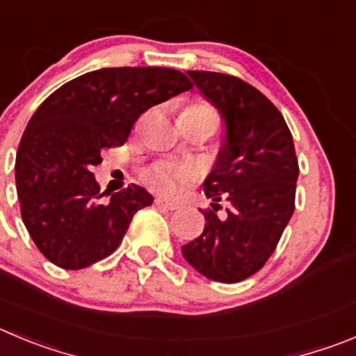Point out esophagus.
<instances>
[{"label": "esophagus", "instance_id": "1", "mask_svg": "<svg viewBox=\"0 0 356 356\" xmlns=\"http://www.w3.org/2000/svg\"><path fill=\"white\" fill-rule=\"evenodd\" d=\"M155 204L159 208H164V210H169V211H175V210H178V208H180V204H178V203H172V201H165V200H162V197H156Z\"/></svg>", "mask_w": 356, "mask_h": 356}]
</instances>
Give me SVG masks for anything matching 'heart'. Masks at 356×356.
Listing matches in <instances>:
<instances>
[{"instance_id": "b5f03b06", "label": "heart", "mask_w": 356, "mask_h": 356, "mask_svg": "<svg viewBox=\"0 0 356 356\" xmlns=\"http://www.w3.org/2000/svg\"><path fill=\"white\" fill-rule=\"evenodd\" d=\"M181 114L192 116V118L211 120V122H215L218 125L217 109L207 102L188 104V106L181 111ZM195 176H197V171H195L192 165L159 161L149 164L148 168H145V171H143V181H145L152 191L159 192V194L172 195L180 191L184 185L194 181Z\"/></svg>"}]
</instances>
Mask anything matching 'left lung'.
Returning a JSON list of instances; mask_svg holds the SVG:
<instances>
[{
  "mask_svg": "<svg viewBox=\"0 0 356 356\" xmlns=\"http://www.w3.org/2000/svg\"><path fill=\"white\" fill-rule=\"evenodd\" d=\"M187 74L218 109L226 136L203 184L211 200L204 229L181 252L204 277L233 284L263 268L295 211V145L280 111L249 83L218 72Z\"/></svg>",
  "mask_w": 356,
  "mask_h": 356,
  "instance_id": "left-lung-1",
  "label": "left lung"
}]
</instances>
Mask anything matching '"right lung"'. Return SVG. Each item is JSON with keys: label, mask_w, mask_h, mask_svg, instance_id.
I'll list each match as a JSON object with an SVG mask.
<instances>
[{"label": "right lung", "mask_w": 356, "mask_h": 356, "mask_svg": "<svg viewBox=\"0 0 356 356\" xmlns=\"http://www.w3.org/2000/svg\"><path fill=\"white\" fill-rule=\"evenodd\" d=\"M175 68H100L68 81L40 104L15 159L22 222L51 263L81 270L118 249L134 213L152 194L129 185L104 201L93 165L104 148L122 146L152 106L191 90Z\"/></svg>", "instance_id": "obj_1"}]
</instances>
